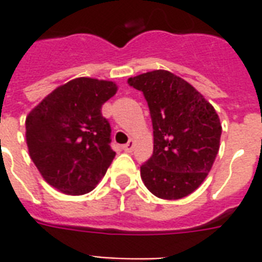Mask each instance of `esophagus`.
Returning <instances> with one entry per match:
<instances>
[{"instance_id":"esophagus-1","label":"esophagus","mask_w":262,"mask_h":262,"mask_svg":"<svg viewBox=\"0 0 262 262\" xmlns=\"http://www.w3.org/2000/svg\"><path fill=\"white\" fill-rule=\"evenodd\" d=\"M122 148L125 152H132L133 151V148H135V141H133V140H129Z\"/></svg>"}]
</instances>
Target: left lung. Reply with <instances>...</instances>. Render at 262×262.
Masks as SVG:
<instances>
[{"mask_svg": "<svg viewBox=\"0 0 262 262\" xmlns=\"http://www.w3.org/2000/svg\"><path fill=\"white\" fill-rule=\"evenodd\" d=\"M127 83L143 92L154 127V154L140 167L144 185L159 199H183L211 171L220 147L219 115L199 91L171 72H147Z\"/></svg>", "mask_w": 262, "mask_h": 262, "instance_id": "left-lung-1", "label": "left lung"}]
</instances>
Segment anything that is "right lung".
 I'll use <instances>...</instances> for the list:
<instances>
[{
	"label": "right lung",
	"mask_w": 262,
	"mask_h": 262,
	"mask_svg": "<svg viewBox=\"0 0 262 262\" xmlns=\"http://www.w3.org/2000/svg\"><path fill=\"white\" fill-rule=\"evenodd\" d=\"M117 84L79 77L55 88L26 118V140L43 179L61 193L94 190L114 159L110 123L103 103L117 94Z\"/></svg>",
	"instance_id": "add662e5"
}]
</instances>
